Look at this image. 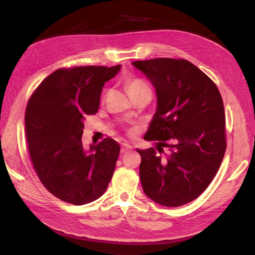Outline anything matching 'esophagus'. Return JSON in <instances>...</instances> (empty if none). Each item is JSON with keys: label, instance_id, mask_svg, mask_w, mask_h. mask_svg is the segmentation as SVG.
<instances>
[{"label": "esophagus", "instance_id": "obj_1", "mask_svg": "<svg viewBox=\"0 0 255 255\" xmlns=\"http://www.w3.org/2000/svg\"><path fill=\"white\" fill-rule=\"evenodd\" d=\"M130 149H132V145L128 144V142H123L121 144V153H126V152L129 151Z\"/></svg>", "mask_w": 255, "mask_h": 255}]
</instances>
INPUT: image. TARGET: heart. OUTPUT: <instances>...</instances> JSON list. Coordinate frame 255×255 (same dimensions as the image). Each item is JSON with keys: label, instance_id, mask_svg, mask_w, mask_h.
Segmentation results:
<instances>
[{"label": "heart", "instance_id": "obj_1", "mask_svg": "<svg viewBox=\"0 0 255 255\" xmlns=\"http://www.w3.org/2000/svg\"><path fill=\"white\" fill-rule=\"evenodd\" d=\"M142 87H146L145 83H143L141 80H130L127 83V89L128 92L133 91V90H136L138 88H142Z\"/></svg>", "mask_w": 255, "mask_h": 255}]
</instances>
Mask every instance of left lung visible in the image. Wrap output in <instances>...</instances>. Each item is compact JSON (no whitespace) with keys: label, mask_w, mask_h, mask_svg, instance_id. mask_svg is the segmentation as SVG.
Listing matches in <instances>:
<instances>
[{"label":"left lung","mask_w":255,"mask_h":255,"mask_svg":"<svg viewBox=\"0 0 255 255\" xmlns=\"http://www.w3.org/2000/svg\"><path fill=\"white\" fill-rule=\"evenodd\" d=\"M156 92V112L144 138L155 150L137 149L144 194L160 205L191 202L217 173L227 148L222 98L215 83L185 59L155 58L132 63ZM166 146L169 153L160 157Z\"/></svg>","instance_id":"obj_1"}]
</instances>
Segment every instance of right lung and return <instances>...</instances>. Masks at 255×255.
<instances>
[{
  "instance_id": "1",
  "label": "right lung",
  "mask_w": 255,
  "mask_h": 255,
  "mask_svg": "<svg viewBox=\"0 0 255 255\" xmlns=\"http://www.w3.org/2000/svg\"><path fill=\"white\" fill-rule=\"evenodd\" d=\"M121 69H58L45 78L28 100L26 139L38 177L52 195L74 205L101 197L112 179L119 143L105 138L85 149L84 120L98 112L104 84Z\"/></svg>"
}]
</instances>
